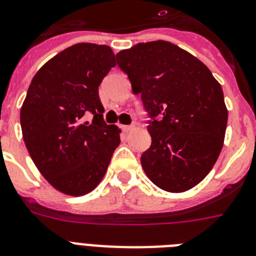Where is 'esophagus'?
Instances as JSON below:
<instances>
[{
	"label": "esophagus",
	"mask_w": 256,
	"mask_h": 256,
	"mask_svg": "<svg viewBox=\"0 0 256 256\" xmlns=\"http://www.w3.org/2000/svg\"><path fill=\"white\" fill-rule=\"evenodd\" d=\"M121 128L124 132H132V130H134V126H132V124H121Z\"/></svg>",
	"instance_id": "34e87169"
}]
</instances>
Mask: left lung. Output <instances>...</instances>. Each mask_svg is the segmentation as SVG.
I'll list each match as a JSON object with an SVG mask.
<instances>
[{
	"instance_id": "8db88e82",
	"label": "left lung",
	"mask_w": 256,
	"mask_h": 256,
	"mask_svg": "<svg viewBox=\"0 0 256 256\" xmlns=\"http://www.w3.org/2000/svg\"><path fill=\"white\" fill-rule=\"evenodd\" d=\"M117 65L148 113L151 147L142 166L158 188L190 190L214 168L224 144L228 110L220 83L202 61L164 40L117 53Z\"/></svg>"
}]
</instances>
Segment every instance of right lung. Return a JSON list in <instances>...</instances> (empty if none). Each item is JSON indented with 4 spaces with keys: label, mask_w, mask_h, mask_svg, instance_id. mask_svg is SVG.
I'll return each instance as SVG.
<instances>
[{
    "label": "right lung",
    "mask_w": 256,
    "mask_h": 256,
    "mask_svg": "<svg viewBox=\"0 0 256 256\" xmlns=\"http://www.w3.org/2000/svg\"><path fill=\"white\" fill-rule=\"evenodd\" d=\"M113 66L108 45L79 42L49 60L28 87L20 109L26 147L45 180L64 194L94 190L121 142L117 126L105 124L98 98Z\"/></svg>",
    "instance_id": "1"
}]
</instances>
